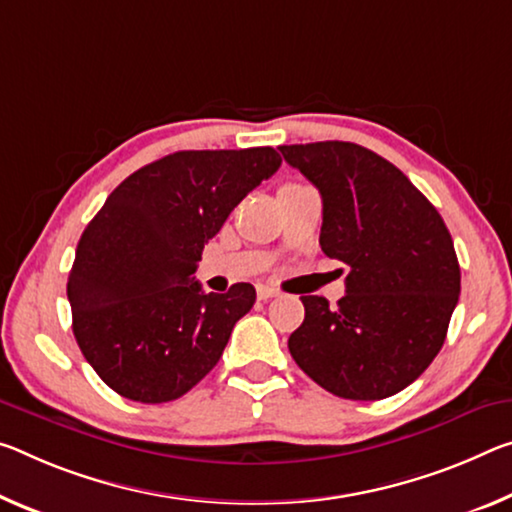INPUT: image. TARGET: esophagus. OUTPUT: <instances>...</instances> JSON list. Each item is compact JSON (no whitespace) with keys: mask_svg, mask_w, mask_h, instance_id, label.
<instances>
[{"mask_svg":"<svg viewBox=\"0 0 512 512\" xmlns=\"http://www.w3.org/2000/svg\"><path fill=\"white\" fill-rule=\"evenodd\" d=\"M278 296V289H273L269 285H257V298L259 300H269Z\"/></svg>","mask_w":512,"mask_h":512,"instance_id":"1","label":"esophagus"}]
</instances>
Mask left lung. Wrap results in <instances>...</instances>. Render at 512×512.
<instances>
[{"label":"left lung","mask_w":512,"mask_h":512,"mask_svg":"<svg viewBox=\"0 0 512 512\" xmlns=\"http://www.w3.org/2000/svg\"><path fill=\"white\" fill-rule=\"evenodd\" d=\"M321 193V250L348 266L337 307L300 296L305 319L289 353L330 394L387 399L428 369L460 296V266L442 216L399 168L346 141L280 145Z\"/></svg>","instance_id":"1"}]
</instances>
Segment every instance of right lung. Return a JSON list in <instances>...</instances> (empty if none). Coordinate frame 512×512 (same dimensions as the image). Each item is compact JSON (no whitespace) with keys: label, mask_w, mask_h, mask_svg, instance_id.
Wrapping results in <instances>:
<instances>
[{"label":"right lung","mask_w":512,"mask_h":512,"mask_svg":"<svg viewBox=\"0 0 512 512\" xmlns=\"http://www.w3.org/2000/svg\"><path fill=\"white\" fill-rule=\"evenodd\" d=\"M273 148L182 150L120 182L81 234L68 275L72 332L113 392L139 403L180 399L221 360L255 287L205 294V243L280 168Z\"/></svg>","instance_id":"1"}]
</instances>
